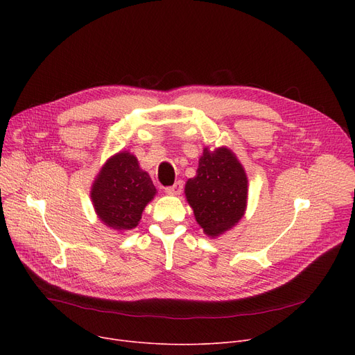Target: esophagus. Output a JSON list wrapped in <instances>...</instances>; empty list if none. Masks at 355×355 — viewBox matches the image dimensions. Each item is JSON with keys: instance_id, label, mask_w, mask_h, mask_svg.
<instances>
[{"instance_id": "obj_1", "label": "esophagus", "mask_w": 355, "mask_h": 355, "mask_svg": "<svg viewBox=\"0 0 355 355\" xmlns=\"http://www.w3.org/2000/svg\"><path fill=\"white\" fill-rule=\"evenodd\" d=\"M182 187H184L182 181H177L175 184L170 185V187H165V193L170 194V196H178V194H181Z\"/></svg>"}]
</instances>
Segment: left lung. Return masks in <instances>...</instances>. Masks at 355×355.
Listing matches in <instances>:
<instances>
[{
    "mask_svg": "<svg viewBox=\"0 0 355 355\" xmlns=\"http://www.w3.org/2000/svg\"><path fill=\"white\" fill-rule=\"evenodd\" d=\"M185 197L202 232L220 236L236 226L248 206L245 168L229 148H204L197 174L185 184Z\"/></svg>",
    "mask_w": 355,
    "mask_h": 355,
    "instance_id": "obj_1",
    "label": "left lung"
}]
</instances>
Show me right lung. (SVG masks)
I'll use <instances>...</instances> for the list:
<instances>
[{
  "label": "right lung",
  "mask_w": 355,
  "mask_h": 355,
  "mask_svg": "<svg viewBox=\"0 0 355 355\" xmlns=\"http://www.w3.org/2000/svg\"><path fill=\"white\" fill-rule=\"evenodd\" d=\"M155 194L151 177L141 170L137 157L128 151L118 153L105 162L90 191L98 217L118 232L137 227L144 209Z\"/></svg>",
  "instance_id": "add662e5"
}]
</instances>
